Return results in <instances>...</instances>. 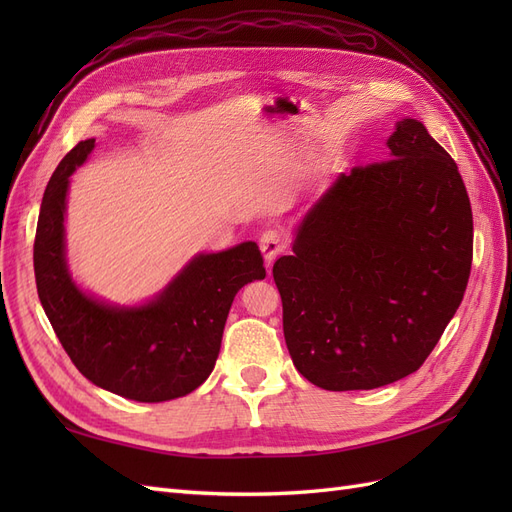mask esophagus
I'll return each mask as SVG.
<instances>
[{
    "label": "esophagus",
    "instance_id": "34e87169",
    "mask_svg": "<svg viewBox=\"0 0 512 512\" xmlns=\"http://www.w3.org/2000/svg\"><path fill=\"white\" fill-rule=\"evenodd\" d=\"M260 252H262V256H265L267 265H271V262L284 252V237H282V232H280V230H271V228L262 232V237H260Z\"/></svg>",
    "mask_w": 512,
    "mask_h": 512
}]
</instances>
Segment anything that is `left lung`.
Listing matches in <instances>:
<instances>
[{
  "label": "left lung",
  "mask_w": 512,
  "mask_h": 512,
  "mask_svg": "<svg viewBox=\"0 0 512 512\" xmlns=\"http://www.w3.org/2000/svg\"><path fill=\"white\" fill-rule=\"evenodd\" d=\"M386 147L389 160L335 177L273 265L292 363L324 391L414 374L468 286L474 226L455 160L410 117Z\"/></svg>",
  "instance_id": "8db88e82"
}]
</instances>
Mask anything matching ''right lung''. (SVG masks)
<instances>
[{
  "instance_id": "add662e5",
  "label": "right lung",
  "mask_w": 512,
  "mask_h": 512,
  "mask_svg": "<svg viewBox=\"0 0 512 512\" xmlns=\"http://www.w3.org/2000/svg\"><path fill=\"white\" fill-rule=\"evenodd\" d=\"M96 138L76 145L46 185L34 243L38 297L61 346L81 374L119 397L158 404L192 393L218 361L235 294L265 280L254 241L196 254L153 299L117 305L85 292L68 267L66 207L70 177Z\"/></svg>"
}]
</instances>
